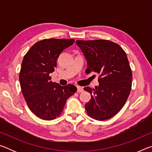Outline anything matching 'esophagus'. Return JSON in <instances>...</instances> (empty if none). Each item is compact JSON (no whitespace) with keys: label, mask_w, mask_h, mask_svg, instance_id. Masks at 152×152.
I'll use <instances>...</instances> for the list:
<instances>
[{"label":"esophagus","mask_w":152,"mask_h":152,"mask_svg":"<svg viewBox=\"0 0 152 152\" xmlns=\"http://www.w3.org/2000/svg\"><path fill=\"white\" fill-rule=\"evenodd\" d=\"M83 88H82V87L80 86H77V92H78V93H80V92H83Z\"/></svg>","instance_id":"obj_1"}]
</instances>
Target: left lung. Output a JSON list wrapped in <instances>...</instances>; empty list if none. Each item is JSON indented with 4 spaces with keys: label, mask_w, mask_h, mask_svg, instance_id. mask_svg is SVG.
Instances as JSON below:
<instances>
[{
    "label": "left lung",
    "mask_w": 152,
    "mask_h": 152,
    "mask_svg": "<svg viewBox=\"0 0 152 152\" xmlns=\"http://www.w3.org/2000/svg\"><path fill=\"white\" fill-rule=\"evenodd\" d=\"M87 62L86 74H100L99 86L84 87L91 99L85 104L92 119L103 121L115 116L124 106L132 88V73L125 51L109 40H77Z\"/></svg>",
    "instance_id": "left-lung-1"
}]
</instances>
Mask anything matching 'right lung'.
I'll return each instance as SVG.
<instances>
[{
    "label": "right lung",
    "mask_w": 152,
    "mask_h": 152,
    "mask_svg": "<svg viewBox=\"0 0 152 152\" xmlns=\"http://www.w3.org/2000/svg\"><path fill=\"white\" fill-rule=\"evenodd\" d=\"M74 39H49L35 43L24 56L19 74L22 93L31 112L41 119L60 116L67 99L77 91L75 86H60L51 81L61 51Z\"/></svg>",
    "instance_id": "add662e5"
}]
</instances>
